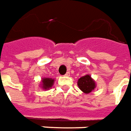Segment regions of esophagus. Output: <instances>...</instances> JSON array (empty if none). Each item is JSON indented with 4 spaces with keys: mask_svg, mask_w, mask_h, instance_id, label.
<instances>
[{
    "mask_svg": "<svg viewBox=\"0 0 131 131\" xmlns=\"http://www.w3.org/2000/svg\"><path fill=\"white\" fill-rule=\"evenodd\" d=\"M65 75H66V76H70V73H69V72H67V73L65 74Z\"/></svg>",
    "mask_w": 131,
    "mask_h": 131,
    "instance_id": "esophagus-1",
    "label": "esophagus"
}]
</instances>
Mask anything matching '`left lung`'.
I'll list each match as a JSON object with an SVG mask.
<instances>
[{"mask_svg": "<svg viewBox=\"0 0 131 131\" xmlns=\"http://www.w3.org/2000/svg\"><path fill=\"white\" fill-rule=\"evenodd\" d=\"M78 85L85 93H89L95 88V83L89 75H86L78 79Z\"/></svg>", "mask_w": 131, "mask_h": 131, "instance_id": "1", "label": "left lung"}]
</instances>
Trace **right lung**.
<instances>
[{
    "label": "right lung",
    "instance_id": "obj_1",
    "mask_svg": "<svg viewBox=\"0 0 131 131\" xmlns=\"http://www.w3.org/2000/svg\"><path fill=\"white\" fill-rule=\"evenodd\" d=\"M54 80L52 79V78H44L42 80V84H43V86L42 88H44V89H48L52 87V85L53 84Z\"/></svg>",
    "mask_w": 131,
    "mask_h": 131
}]
</instances>
